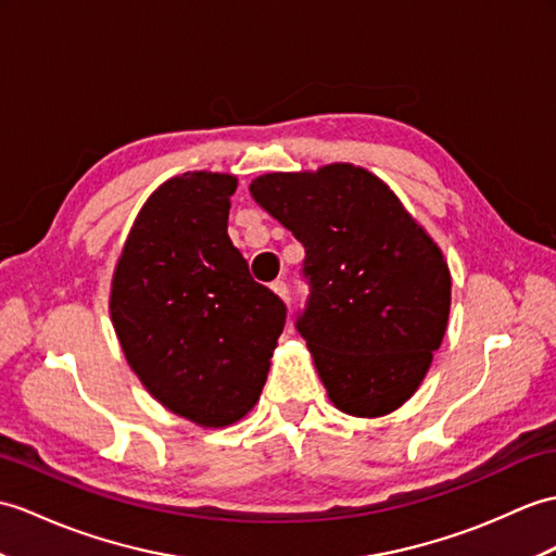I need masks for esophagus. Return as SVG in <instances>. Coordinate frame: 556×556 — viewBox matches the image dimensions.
Here are the masks:
<instances>
[{"label":"esophagus","mask_w":556,"mask_h":556,"mask_svg":"<svg viewBox=\"0 0 556 556\" xmlns=\"http://www.w3.org/2000/svg\"><path fill=\"white\" fill-rule=\"evenodd\" d=\"M273 291L279 295V299L289 305V287L283 281H275L273 283Z\"/></svg>","instance_id":"obj_1"}]
</instances>
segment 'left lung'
<instances>
[{"label": "left lung", "mask_w": 556, "mask_h": 556, "mask_svg": "<svg viewBox=\"0 0 556 556\" xmlns=\"http://www.w3.org/2000/svg\"><path fill=\"white\" fill-rule=\"evenodd\" d=\"M253 201L305 247L299 331L345 415H391L417 393L443 343L453 277L441 247L365 167L255 177Z\"/></svg>", "instance_id": "left-lung-1"}]
</instances>
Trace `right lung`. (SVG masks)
<instances>
[{"label": "right lung", "instance_id": "obj_1", "mask_svg": "<svg viewBox=\"0 0 556 556\" xmlns=\"http://www.w3.org/2000/svg\"><path fill=\"white\" fill-rule=\"evenodd\" d=\"M237 177L175 175L137 213L111 279V321L153 400L203 429L255 407L287 319L227 235Z\"/></svg>", "mask_w": 556, "mask_h": 556}]
</instances>
